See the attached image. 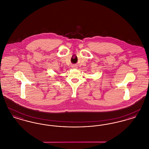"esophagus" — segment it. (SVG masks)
Wrapping results in <instances>:
<instances>
[{
	"label": "esophagus",
	"mask_w": 149,
	"mask_h": 149,
	"mask_svg": "<svg viewBox=\"0 0 149 149\" xmlns=\"http://www.w3.org/2000/svg\"><path fill=\"white\" fill-rule=\"evenodd\" d=\"M76 67H77L76 65H74V66H73V68H76Z\"/></svg>",
	"instance_id": "1"
}]
</instances>
